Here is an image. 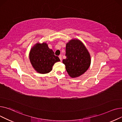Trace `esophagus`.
<instances>
[{
  "mask_svg": "<svg viewBox=\"0 0 122 122\" xmlns=\"http://www.w3.org/2000/svg\"><path fill=\"white\" fill-rule=\"evenodd\" d=\"M59 58H60L61 61H62V56H61V55H60V56H59Z\"/></svg>",
  "mask_w": 122,
  "mask_h": 122,
  "instance_id": "obj_1",
  "label": "esophagus"
}]
</instances>
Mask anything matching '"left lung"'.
Here are the masks:
<instances>
[{
	"label": "left lung",
	"mask_w": 122,
	"mask_h": 122,
	"mask_svg": "<svg viewBox=\"0 0 122 122\" xmlns=\"http://www.w3.org/2000/svg\"><path fill=\"white\" fill-rule=\"evenodd\" d=\"M66 56L62 62L68 75L72 78L84 74L91 64V56L83 43L78 39L70 40L66 45Z\"/></svg>",
	"instance_id": "obj_1"
}]
</instances>
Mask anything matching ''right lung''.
Here are the masks:
<instances>
[{
  "mask_svg": "<svg viewBox=\"0 0 122 122\" xmlns=\"http://www.w3.org/2000/svg\"><path fill=\"white\" fill-rule=\"evenodd\" d=\"M29 58L34 69L41 74L50 72L55 63L60 61L46 43H37L34 45L30 49Z\"/></svg>",
  "mask_w": 122,
  "mask_h": 122,
  "instance_id": "add662e5",
  "label": "right lung"
}]
</instances>
